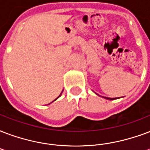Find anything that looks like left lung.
<instances>
[{
  "label": "left lung",
  "instance_id": "left-lung-1",
  "mask_svg": "<svg viewBox=\"0 0 150 150\" xmlns=\"http://www.w3.org/2000/svg\"><path fill=\"white\" fill-rule=\"evenodd\" d=\"M96 94H98V93H96ZM102 98H105V99H107V100H114V98H105V97H102Z\"/></svg>",
  "mask_w": 150,
  "mask_h": 150
}]
</instances>
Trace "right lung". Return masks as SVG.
<instances>
[{"label":"right lung","mask_w":150,"mask_h":150,"mask_svg":"<svg viewBox=\"0 0 150 150\" xmlns=\"http://www.w3.org/2000/svg\"><path fill=\"white\" fill-rule=\"evenodd\" d=\"M63 90H62V92H63ZM62 92H61V93H60V95H59V97H58V98H56V99H55V100H53V101H55V100H57V99H58V98H60V96H61V94H62ZM53 101H52V102H53ZM51 103H52V102H51Z\"/></svg>","instance_id":"add662e5"}]
</instances>
